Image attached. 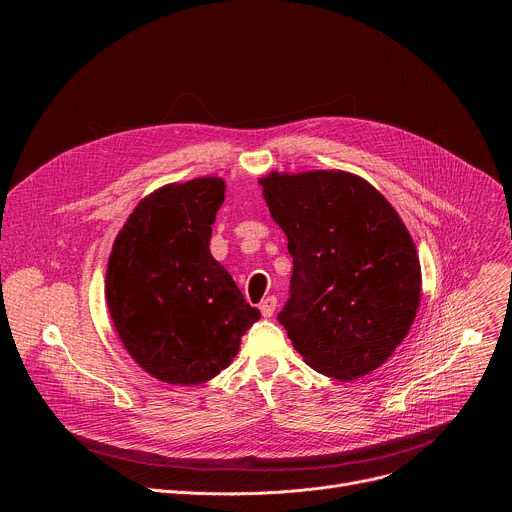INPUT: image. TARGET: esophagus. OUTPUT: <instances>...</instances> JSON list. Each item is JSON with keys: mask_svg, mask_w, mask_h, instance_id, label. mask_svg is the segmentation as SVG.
Masks as SVG:
<instances>
[{"mask_svg": "<svg viewBox=\"0 0 512 512\" xmlns=\"http://www.w3.org/2000/svg\"><path fill=\"white\" fill-rule=\"evenodd\" d=\"M275 306H277V298H275V296H269V298H265V300L261 302L259 310H261V314H263L265 318H271L273 312H275Z\"/></svg>", "mask_w": 512, "mask_h": 512, "instance_id": "obj_1", "label": "esophagus"}]
</instances>
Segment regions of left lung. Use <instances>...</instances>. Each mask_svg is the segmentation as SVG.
<instances>
[{"instance_id": "obj_1", "label": "left lung", "mask_w": 512, "mask_h": 512, "mask_svg": "<svg viewBox=\"0 0 512 512\" xmlns=\"http://www.w3.org/2000/svg\"><path fill=\"white\" fill-rule=\"evenodd\" d=\"M294 259L277 320L310 367L338 381L369 375L407 336L421 300L411 235L387 198L340 170L261 178Z\"/></svg>"}]
</instances>
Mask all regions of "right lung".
<instances>
[{"mask_svg":"<svg viewBox=\"0 0 512 512\" xmlns=\"http://www.w3.org/2000/svg\"><path fill=\"white\" fill-rule=\"evenodd\" d=\"M221 178L168 184L129 214L109 255L105 298L139 367L170 385L210 381L261 318L210 255Z\"/></svg>","mask_w":512,"mask_h":512,"instance_id":"add662e5","label":"right lung"}]
</instances>
